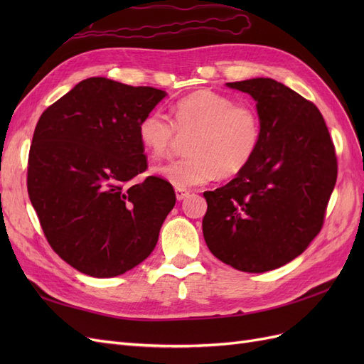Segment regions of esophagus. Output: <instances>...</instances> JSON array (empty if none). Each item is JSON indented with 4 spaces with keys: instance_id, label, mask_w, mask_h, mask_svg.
<instances>
[{
    "instance_id": "34e87169",
    "label": "esophagus",
    "mask_w": 364,
    "mask_h": 364,
    "mask_svg": "<svg viewBox=\"0 0 364 364\" xmlns=\"http://www.w3.org/2000/svg\"><path fill=\"white\" fill-rule=\"evenodd\" d=\"M188 196H190V191H186L183 188H176V199H178L179 202L185 200Z\"/></svg>"
}]
</instances>
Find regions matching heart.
<instances>
[{"instance_id": "heart-1", "label": "heart", "mask_w": 364, "mask_h": 364, "mask_svg": "<svg viewBox=\"0 0 364 364\" xmlns=\"http://www.w3.org/2000/svg\"><path fill=\"white\" fill-rule=\"evenodd\" d=\"M173 123L161 112L139 121L138 138L151 158H164L178 138H188V158L158 165L153 173L176 188H191L240 174L255 158L261 121L255 109L211 90L194 91L173 106Z\"/></svg>"}]
</instances>
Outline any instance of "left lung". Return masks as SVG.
<instances>
[{
  "mask_svg": "<svg viewBox=\"0 0 364 364\" xmlns=\"http://www.w3.org/2000/svg\"><path fill=\"white\" fill-rule=\"evenodd\" d=\"M226 86L257 102L261 142L235 179L203 193V237L228 266L262 273L299 257L321 232L336 150L318 109L289 86L264 77Z\"/></svg>",
  "mask_w": 364,
  "mask_h": 364,
  "instance_id": "obj_1",
  "label": "left lung"
}]
</instances>
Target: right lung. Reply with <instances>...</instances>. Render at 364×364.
<instances>
[{
    "mask_svg": "<svg viewBox=\"0 0 364 364\" xmlns=\"http://www.w3.org/2000/svg\"><path fill=\"white\" fill-rule=\"evenodd\" d=\"M167 95L106 77L77 83L41 115L27 188L50 246L94 278L136 267L155 249L176 203L171 183L149 176L139 121Z\"/></svg>",
    "mask_w": 364,
    "mask_h": 364,
    "instance_id": "right-lung-1",
    "label": "right lung"
}]
</instances>
